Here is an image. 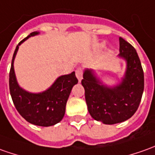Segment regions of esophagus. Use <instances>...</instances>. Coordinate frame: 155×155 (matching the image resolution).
Listing matches in <instances>:
<instances>
[{
    "mask_svg": "<svg viewBox=\"0 0 155 155\" xmlns=\"http://www.w3.org/2000/svg\"><path fill=\"white\" fill-rule=\"evenodd\" d=\"M75 74H76V77H77L78 81L81 82L82 80V75H83V71L81 68H78L76 70H75Z\"/></svg>",
    "mask_w": 155,
    "mask_h": 155,
    "instance_id": "esophagus-1",
    "label": "esophagus"
}]
</instances>
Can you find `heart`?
I'll use <instances>...</instances> for the list:
<instances>
[{
	"instance_id": "1",
	"label": "heart",
	"mask_w": 155,
	"mask_h": 155,
	"mask_svg": "<svg viewBox=\"0 0 155 155\" xmlns=\"http://www.w3.org/2000/svg\"><path fill=\"white\" fill-rule=\"evenodd\" d=\"M104 47V44H101L100 45V47Z\"/></svg>"
}]
</instances>
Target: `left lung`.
I'll list each match as a JSON object with an SVG mask.
<instances>
[{
	"mask_svg": "<svg viewBox=\"0 0 155 155\" xmlns=\"http://www.w3.org/2000/svg\"><path fill=\"white\" fill-rule=\"evenodd\" d=\"M119 58L126 62L124 77L118 85H104L91 69H85L81 84L91 116L106 125L130 119L137 110L144 89V75L139 57L130 43L120 37Z\"/></svg>",
	"mask_w": 155,
	"mask_h": 155,
	"instance_id": "left-lung-1",
	"label": "left lung"
}]
</instances>
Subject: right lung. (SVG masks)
Returning a JSON list of instances; mask_svg holds the SVG:
<instances>
[{
    "mask_svg": "<svg viewBox=\"0 0 155 155\" xmlns=\"http://www.w3.org/2000/svg\"><path fill=\"white\" fill-rule=\"evenodd\" d=\"M37 35V31L30 33L16 47L9 73V88L14 106L22 117L35 126H51L64 118L69 94L73 86L78 83V80L74 72L61 75L47 90L39 93L29 92L20 87L13 67L14 59L20 45L29 37Z\"/></svg>",
    "mask_w": 155,
    "mask_h": 155,
    "instance_id": "1",
    "label": "right lung"
}]
</instances>
